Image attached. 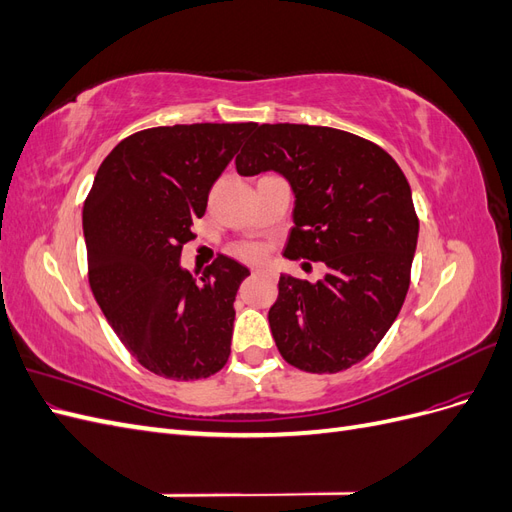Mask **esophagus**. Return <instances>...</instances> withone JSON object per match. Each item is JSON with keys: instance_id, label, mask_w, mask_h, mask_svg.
Returning a JSON list of instances; mask_svg holds the SVG:
<instances>
[{"instance_id": "esophagus-1", "label": "esophagus", "mask_w": 512, "mask_h": 512, "mask_svg": "<svg viewBox=\"0 0 512 512\" xmlns=\"http://www.w3.org/2000/svg\"><path fill=\"white\" fill-rule=\"evenodd\" d=\"M252 275H269V271H267V269H260V267H256V269H252Z\"/></svg>"}]
</instances>
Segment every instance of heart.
<instances>
[{"instance_id": "b5f03b06", "label": "heart", "mask_w": 512, "mask_h": 512, "mask_svg": "<svg viewBox=\"0 0 512 512\" xmlns=\"http://www.w3.org/2000/svg\"><path fill=\"white\" fill-rule=\"evenodd\" d=\"M237 254H239L241 258H245V260H256V258H260V247H258V245H252V243L239 245V247H237Z\"/></svg>"}]
</instances>
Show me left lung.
<instances>
[{
    "label": "left lung",
    "mask_w": 512,
    "mask_h": 512,
    "mask_svg": "<svg viewBox=\"0 0 512 512\" xmlns=\"http://www.w3.org/2000/svg\"><path fill=\"white\" fill-rule=\"evenodd\" d=\"M275 170L294 192L286 258L324 262L316 284L282 275L269 309L275 346L309 374H337L380 344L410 288L418 218L406 175L376 143L305 123L254 126L235 160Z\"/></svg>",
    "instance_id": "1"
}]
</instances>
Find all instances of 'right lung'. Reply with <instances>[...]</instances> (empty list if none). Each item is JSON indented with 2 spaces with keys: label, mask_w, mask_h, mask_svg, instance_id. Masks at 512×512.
Masks as SVG:
<instances>
[{
  "label": "right lung",
  "mask_w": 512,
  "mask_h": 512,
  "mask_svg": "<svg viewBox=\"0 0 512 512\" xmlns=\"http://www.w3.org/2000/svg\"><path fill=\"white\" fill-rule=\"evenodd\" d=\"M256 123L141 130L108 153L83 205L91 292L121 344L168 380L209 378L230 356L235 297L250 271L218 256L181 269L211 185Z\"/></svg>",
  "instance_id": "1"
}]
</instances>
